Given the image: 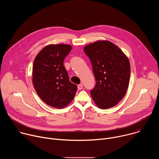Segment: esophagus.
Here are the masks:
<instances>
[{"mask_svg": "<svg viewBox=\"0 0 159 159\" xmlns=\"http://www.w3.org/2000/svg\"><path fill=\"white\" fill-rule=\"evenodd\" d=\"M77 88H78L79 90H81V89L83 88V85H82V84H79V85H77Z\"/></svg>", "mask_w": 159, "mask_h": 159, "instance_id": "1", "label": "esophagus"}]
</instances>
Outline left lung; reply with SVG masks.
<instances>
[{"label":"left lung","mask_w":159,"mask_h":159,"mask_svg":"<svg viewBox=\"0 0 159 159\" xmlns=\"http://www.w3.org/2000/svg\"><path fill=\"white\" fill-rule=\"evenodd\" d=\"M91 62L96 84L90 90L101 109L116 106L126 94L130 77V64L124 53L112 43L98 41L84 47Z\"/></svg>","instance_id":"1"}]
</instances>
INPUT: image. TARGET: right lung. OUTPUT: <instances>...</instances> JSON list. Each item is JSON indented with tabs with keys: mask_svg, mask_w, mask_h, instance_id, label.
<instances>
[{
	"mask_svg": "<svg viewBox=\"0 0 159 159\" xmlns=\"http://www.w3.org/2000/svg\"><path fill=\"white\" fill-rule=\"evenodd\" d=\"M72 47L65 44H50L36 57L33 83L39 97L48 106L63 108L74 98L77 86L69 80L63 60Z\"/></svg>",
	"mask_w": 159,
	"mask_h": 159,
	"instance_id": "right-lung-1",
	"label": "right lung"
}]
</instances>
